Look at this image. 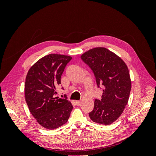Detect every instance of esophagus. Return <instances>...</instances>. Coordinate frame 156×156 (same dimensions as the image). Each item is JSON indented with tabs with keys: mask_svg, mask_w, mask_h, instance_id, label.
Here are the masks:
<instances>
[{
	"mask_svg": "<svg viewBox=\"0 0 156 156\" xmlns=\"http://www.w3.org/2000/svg\"><path fill=\"white\" fill-rule=\"evenodd\" d=\"M75 103H76V105H79L80 104V103H81V101H79V100H77V101H75Z\"/></svg>",
	"mask_w": 156,
	"mask_h": 156,
	"instance_id": "1",
	"label": "esophagus"
}]
</instances>
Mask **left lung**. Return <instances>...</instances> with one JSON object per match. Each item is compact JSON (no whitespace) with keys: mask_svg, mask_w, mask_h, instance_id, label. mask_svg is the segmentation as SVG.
<instances>
[{"mask_svg":"<svg viewBox=\"0 0 156 156\" xmlns=\"http://www.w3.org/2000/svg\"><path fill=\"white\" fill-rule=\"evenodd\" d=\"M81 58L92 70L98 87H103L101 100L94 101L89 116L96 123L111 124L119 119L128 102L131 88L128 68L119 56L104 48L89 50Z\"/></svg>","mask_w":156,"mask_h":156,"instance_id":"1","label":"left lung"}]
</instances>
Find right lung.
Here are the masks:
<instances>
[{"label":"right lung","mask_w":156,"mask_h":156,"mask_svg":"<svg viewBox=\"0 0 156 156\" xmlns=\"http://www.w3.org/2000/svg\"><path fill=\"white\" fill-rule=\"evenodd\" d=\"M72 58L69 56L49 54L37 61L27 75V104L37 122L46 129H56L66 123L73 109L66 96L55 97L56 87L61 84V75Z\"/></svg>","instance_id":"right-lung-1"}]
</instances>
